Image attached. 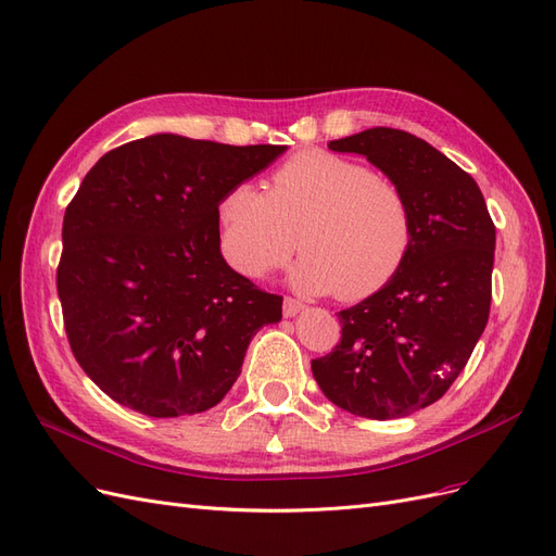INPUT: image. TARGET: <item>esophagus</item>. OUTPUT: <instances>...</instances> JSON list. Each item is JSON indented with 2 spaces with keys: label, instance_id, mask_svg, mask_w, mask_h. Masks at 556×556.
<instances>
[{
  "label": "esophagus",
  "instance_id": "esophagus-1",
  "mask_svg": "<svg viewBox=\"0 0 556 556\" xmlns=\"http://www.w3.org/2000/svg\"><path fill=\"white\" fill-rule=\"evenodd\" d=\"M304 309V304L295 298H283V316L291 318V316H298L300 312Z\"/></svg>",
  "mask_w": 556,
  "mask_h": 556
}]
</instances>
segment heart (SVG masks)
I'll return each instance as SVG.
<instances>
[{
	"mask_svg": "<svg viewBox=\"0 0 556 556\" xmlns=\"http://www.w3.org/2000/svg\"><path fill=\"white\" fill-rule=\"evenodd\" d=\"M232 270L258 279L304 249L291 281L307 293L363 300L395 277L414 236L404 191L361 161L324 150L291 156L267 189L230 187L217 205Z\"/></svg>",
	"mask_w": 556,
	"mask_h": 556,
	"instance_id": "heart-1",
	"label": "heart"
}]
</instances>
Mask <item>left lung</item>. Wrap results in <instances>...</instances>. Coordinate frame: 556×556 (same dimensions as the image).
Masks as SVG:
<instances>
[{"label":"left lung","instance_id":"obj_1","mask_svg":"<svg viewBox=\"0 0 556 556\" xmlns=\"http://www.w3.org/2000/svg\"><path fill=\"white\" fill-rule=\"evenodd\" d=\"M328 148L404 191L414 236L395 277L339 312L342 339L312 371L349 414L404 418L445 395L488 326L496 230L473 177L414 134L374 127Z\"/></svg>","mask_w":556,"mask_h":556}]
</instances>
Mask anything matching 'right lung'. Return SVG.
I'll list each match as a JSON object with an SVG mask.
<instances>
[{
  "mask_svg": "<svg viewBox=\"0 0 556 556\" xmlns=\"http://www.w3.org/2000/svg\"><path fill=\"white\" fill-rule=\"evenodd\" d=\"M283 152L154 134L85 175L64 214L58 293L71 351L111 400L177 418L238 381L281 298L224 261L217 205Z\"/></svg>",
  "mask_w": 556,
  "mask_h": 556,
  "instance_id": "1",
  "label": "right lung"
}]
</instances>
